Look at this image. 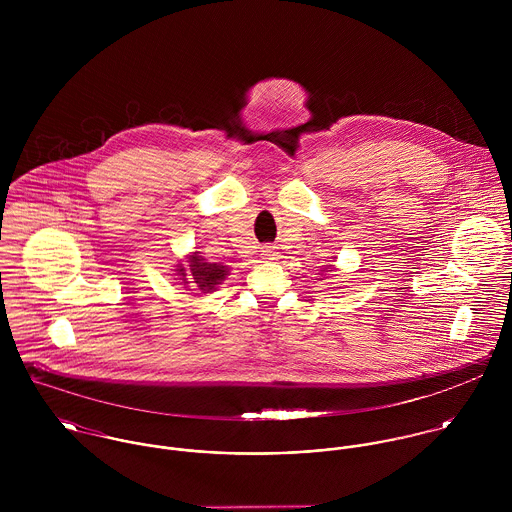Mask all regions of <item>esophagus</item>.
I'll list each match as a JSON object with an SVG mask.
<instances>
[{
    "instance_id": "obj_1",
    "label": "esophagus",
    "mask_w": 512,
    "mask_h": 512,
    "mask_svg": "<svg viewBox=\"0 0 512 512\" xmlns=\"http://www.w3.org/2000/svg\"><path fill=\"white\" fill-rule=\"evenodd\" d=\"M262 260H264V262H276V260H278V252H276V248H272V246H264V248H262Z\"/></svg>"
}]
</instances>
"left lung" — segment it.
I'll return each instance as SVG.
<instances>
[{"label": "left lung", "mask_w": 512, "mask_h": 512, "mask_svg": "<svg viewBox=\"0 0 512 512\" xmlns=\"http://www.w3.org/2000/svg\"><path fill=\"white\" fill-rule=\"evenodd\" d=\"M323 272H333V268H329V270H327V268H325V270H323ZM323 272H321V274H319V278H317V280H323Z\"/></svg>", "instance_id": "left-lung-1"}]
</instances>
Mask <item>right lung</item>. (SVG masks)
Returning a JSON list of instances; mask_svg holds the SVG:
<instances>
[{
    "label": "right lung",
    "instance_id": "1",
    "mask_svg": "<svg viewBox=\"0 0 512 512\" xmlns=\"http://www.w3.org/2000/svg\"><path fill=\"white\" fill-rule=\"evenodd\" d=\"M173 286H181L187 292L213 293L230 276V268L220 262H207L201 252H189L171 270Z\"/></svg>",
    "mask_w": 512,
    "mask_h": 512
}]
</instances>
